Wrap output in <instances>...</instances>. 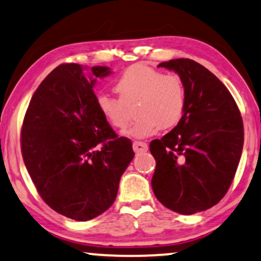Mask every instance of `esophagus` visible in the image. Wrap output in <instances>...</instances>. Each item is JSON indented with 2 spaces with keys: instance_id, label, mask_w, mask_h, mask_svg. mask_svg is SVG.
<instances>
[{
  "instance_id": "obj_1",
  "label": "esophagus",
  "mask_w": 261,
  "mask_h": 261,
  "mask_svg": "<svg viewBox=\"0 0 261 261\" xmlns=\"http://www.w3.org/2000/svg\"><path fill=\"white\" fill-rule=\"evenodd\" d=\"M133 148H134L135 152H144L148 150V144L144 143V142L135 141L133 144Z\"/></svg>"
}]
</instances>
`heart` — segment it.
<instances>
[{
  "label": "heart",
  "mask_w": 261,
  "mask_h": 261,
  "mask_svg": "<svg viewBox=\"0 0 261 261\" xmlns=\"http://www.w3.org/2000/svg\"><path fill=\"white\" fill-rule=\"evenodd\" d=\"M114 89L119 98L100 94L96 106L111 126L123 128L130 117L128 107L136 103L137 118L124 131L126 136L145 138L154 135L159 127H174L185 112V85L176 74H163L148 65L135 64L121 74Z\"/></svg>",
  "instance_id": "heart-1"
}]
</instances>
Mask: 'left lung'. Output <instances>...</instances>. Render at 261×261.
<instances>
[{
	"label": "left lung",
	"mask_w": 261,
	"mask_h": 261,
	"mask_svg": "<svg viewBox=\"0 0 261 261\" xmlns=\"http://www.w3.org/2000/svg\"><path fill=\"white\" fill-rule=\"evenodd\" d=\"M182 79L181 120L150 142L156 168L151 187L166 207L181 215L210 209L225 196L244 147V123L234 98L213 72L189 58L160 63Z\"/></svg>",
	"instance_id": "left-lung-1"
}]
</instances>
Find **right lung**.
Returning a JSON list of instances; mask_svg holds the SVG:
<instances>
[{
  "mask_svg": "<svg viewBox=\"0 0 261 261\" xmlns=\"http://www.w3.org/2000/svg\"><path fill=\"white\" fill-rule=\"evenodd\" d=\"M61 64L40 83L23 118L21 152L43 200L56 213L88 221L116 200L133 143L118 137L96 106V79L107 67Z\"/></svg>",
  "mask_w": 261,
  "mask_h": 261,
  "instance_id": "add662e5",
  "label": "right lung"
}]
</instances>
